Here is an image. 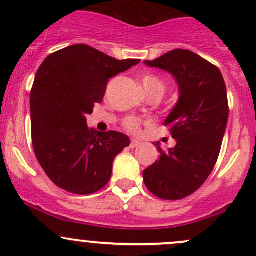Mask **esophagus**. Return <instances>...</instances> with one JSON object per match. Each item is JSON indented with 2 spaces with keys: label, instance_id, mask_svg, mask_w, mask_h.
Instances as JSON below:
<instances>
[{
  "label": "esophagus",
  "instance_id": "34e87169",
  "mask_svg": "<svg viewBox=\"0 0 256 256\" xmlns=\"http://www.w3.org/2000/svg\"><path fill=\"white\" fill-rule=\"evenodd\" d=\"M140 146V142L136 140V139H132L130 148H136V146Z\"/></svg>",
  "mask_w": 256,
  "mask_h": 256
}]
</instances>
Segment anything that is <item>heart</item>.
<instances>
[{
  "instance_id": "heart-1",
  "label": "heart",
  "mask_w": 256,
  "mask_h": 256,
  "mask_svg": "<svg viewBox=\"0 0 256 256\" xmlns=\"http://www.w3.org/2000/svg\"><path fill=\"white\" fill-rule=\"evenodd\" d=\"M142 85H143L146 94H149V92H160L162 94L165 91L164 81L159 76L154 75V74H146V75H143ZM126 128L130 132H136L139 129V122L136 118H128L126 120Z\"/></svg>"
}]
</instances>
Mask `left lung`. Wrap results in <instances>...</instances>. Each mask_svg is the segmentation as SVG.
Instances as JSON below:
<instances>
[{"instance_id":"left-lung-1","label":"left lung","mask_w":256,"mask_h":256,"mask_svg":"<svg viewBox=\"0 0 256 256\" xmlns=\"http://www.w3.org/2000/svg\"><path fill=\"white\" fill-rule=\"evenodd\" d=\"M144 64L170 74L178 100L165 120L176 146L143 172L150 192L162 200H181L204 185L212 172L228 123V98L222 72L190 50L175 49Z\"/></svg>"}]
</instances>
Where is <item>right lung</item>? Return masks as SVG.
Here are the masks:
<instances>
[{"instance_id": "right-lung-1", "label": "right lung", "mask_w": 256, "mask_h": 256, "mask_svg": "<svg viewBox=\"0 0 256 256\" xmlns=\"http://www.w3.org/2000/svg\"><path fill=\"white\" fill-rule=\"evenodd\" d=\"M139 62L76 44L40 65L30 92L32 140L39 164L60 188L90 194L108 184L113 160L130 140L120 132L90 129L86 116L104 100L110 78Z\"/></svg>"}]
</instances>
